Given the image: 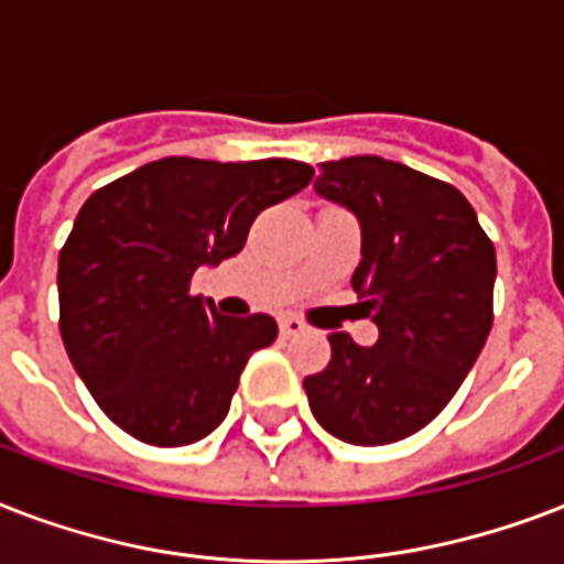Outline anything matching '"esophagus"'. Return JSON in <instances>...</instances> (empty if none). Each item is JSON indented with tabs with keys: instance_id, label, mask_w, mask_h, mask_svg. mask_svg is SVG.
<instances>
[{
	"instance_id": "1",
	"label": "esophagus",
	"mask_w": 564,
	"mask_h": 564,
	"mask_svg": "<svg viewBox=\"0 0 564 564\" xmlns=\"http://www.w3.org/2000/svg\"><path fill=\"white\" fill-rule=\"evenodd\" d=\"M278 325H281L283 339H292V336H301L304 330H307V325H304V322H301V318H295V316H283Z\"/></svg>"
}]
</instances>
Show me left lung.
<instances>
[{"label":"left lung","instance_id":"1","mask_svg":"<svg viewBox=\"0 0 564 564\" xmlns=\"http://www.w3.org/2000/svg\"><path fill=\"white\" fill-rule=\"evenodd\" d=\"M322 198L360 221L351 278L377 325L371 348L330 336V362L307 377L310 410L348 445H392L445 410L491 330L495 246L465 195L375 154L322 163Z\"/></svg>","mask_w":564,"mask_h":564}]
</instances>
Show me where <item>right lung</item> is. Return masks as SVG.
Here are the masks:
<instances>
[{
	"label": "right lung",
	"instance_id": "1",
	"mask_svg": "<svg viewBox=\"0 0 564 564\" xmlns=\"http://www.w3.org/2000/svg\"><path fill=\"white\" fill-rule=\"evenodd\" d=\"M299 161L163 158L84 202L57 257L61 336L105 415L145 445L210 436L272 316L230 318L189 295L202 265L239 254L257 213L301 193Z\"/></svg>",
	"mask_w": 564,
	"mask_h": 564
}]
</instances>
